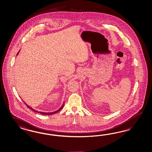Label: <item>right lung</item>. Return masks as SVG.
Listing matches in <instances>:
<instances>
[{
	"label": "right lung",
	"mask_w": 152,
	"mask_h": 152,
	"mask_svg": "<svg viewBox=\"0 0 152 152\" xmlns=\"http://www.w3.org/2000/svg\"><path fill=\"white\" fill-rule=\"evenodd\" d=\"M19 54V52L17 54V56L18 54ZM25 104H26V106H27V107L28 108L31 109V110H32L33 111H34V112H37V113H40V114H43V115H52V114H55V113H58V112H59L60 110H61V109L63 108V107H64V104H63L62 105H61V107L58 110H57L56 111H55V112H50V113H45V112H38V111H37V110H34V109L32 108H31L30 106H29L28 104H26L25 102H24Z\"/></svg>",
	"instance_id": "1"
}]
</instances>
